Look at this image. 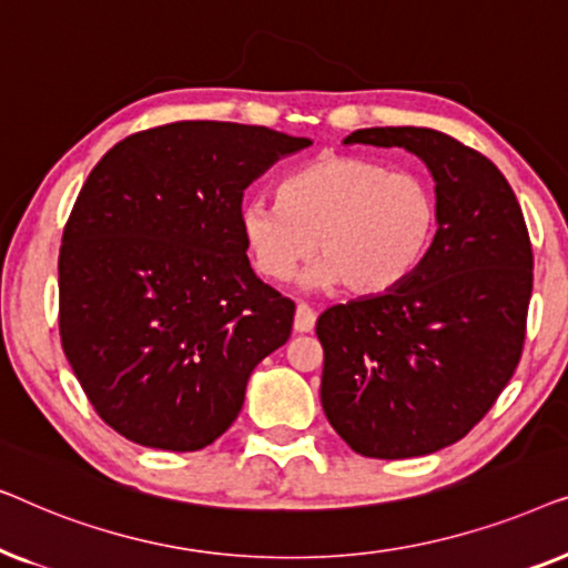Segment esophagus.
Returning a JSON list of instances; mask_svg holds the SVG:
<instances>
[{
  "label": "esophagus",
  "instance_id": "obj_1",
  "mask_svg": "<svg viewBox=\"0 0 568 568\" xmlns=\"http://www.w3.org/2000/svg\"><path fill=\"white\" fill-rule=\"evenodd\" d=\"M313 328H315V310L310 305H297V313H294V331L310 333Z\"/></svg>",
  "mask_w": 568,
  "mask_h": 568
}]
</instances>
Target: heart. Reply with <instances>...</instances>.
Here are the masks:
<instances>
[{
	"mask_svg": "<svg viewBox=\"0 0 568 568\" xmlns=\"http://www.w3.org/2000/svg\"><path fill=\"white\" fill-rule=\"evenodd\" d=\"M437 220L429 181L356 154H323L284 178L278 201L258 196L240 206V232L263 278L286 282L315 247L321 263L310 278L352 294L406 282L429 251Z\"/></svg>",
	"mask_w": 568,
	"mask_h": 568,
	"instance_id": "obj_1",
	"label": "heart"
}]
</instances>
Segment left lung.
I'll return each instance as SVG.
<instances>
[{"label": "left lung", "instance_id": "1", "mask_svg": "<svg viewBox=\"0 0 568 568\" xmlns=\"http://www.w3.org/2000/svg\"><path fill=\"white\" fill-rule=\"evenodd\" d=\"M346 144L403 146L437 181V235L414 274L317 317L321 403L354 453L403 460L463 439L515 375L532 294L519 201L484 154L434 129H359Z\"/></svg>", "mask_w": 568, "mask_h": 568}]
</instances>
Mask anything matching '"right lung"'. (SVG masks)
Listing matches in <instances>:
<instances>
[{
  "mask_svg": "<svg viewBox=\"0 0 568 568\" xmlns=\"http://www.w3.org/2000/svg\"><path fill=\"white\" fill-rule=\"evenodd\" d=\"M313 142L266 126L175 121L92 168L59 251V336L103 422L136 445L193 453L235 422L294 302L253 274L245 189Z\"/></svg>",
  "mask_w": 568,
  "mask_h": 568,
  "instance_id": "right-lung-1",
  "label": "right lung"
}]
</instances>
